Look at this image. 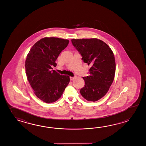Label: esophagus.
I'll return each mask as SVG.
<instances>
[{
	"label": "esophagus",
	"instance_id": "1",
	"mask_svg": "<svg viewBox=\"0 0 146 146\" xmlns=\"http://www.w3.org/2000/svg\"><path fill=\"white\" fill-rule=\"evenodd\" d=\"M70 80H74V78L75 77H72V76H70Z\"/></svg>",
	"mask_w": 146,
	"mask_h": 146
}]
</instances>
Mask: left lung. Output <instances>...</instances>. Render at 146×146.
Returning <instances> with one entry per match:
<instances>
[{"label":"left lung","mask_w":146,"mask_h":146,"mask_svg":"<svg viewBox=\"0 0 146 146\" xmlns=\"http://www.w3.org/2000/svg\"><path fill=\"white\" fill-rule=\"evenodd\" d=\"M71 42L84 62L91 66L89 75L83 78L85 85L80 93L87 101H98L107 93L114 79L116 63L113 52L106 43L96 38L73 39Z\"/></svg>","instance_id":"obj_1"}]
</instances>
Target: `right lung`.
I'll use <instances>...</instances> for the list:
<instances>
[{"label":"right lung","instance_id":"obj_1","mask_svg":"<svg viewBox=\"0 0 146 146\" xmlns=\"http://www.w3.org/2000/svg\"><path fill=\"white\" fill-rule=\"evenodd\" d=\"M68 42V40L58 38H42L33 45L27 56V79L36 96L46 103L58 101L70 81L68 75H62L52 70Z\"/></svg>","mask_w":146,"mask_h":146}]
</instances>
